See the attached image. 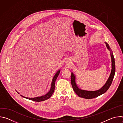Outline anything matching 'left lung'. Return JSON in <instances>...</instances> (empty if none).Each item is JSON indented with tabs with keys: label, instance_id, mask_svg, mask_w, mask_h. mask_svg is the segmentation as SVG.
I'll use <instances>...</instances> for the list:
<instances>
[{
	"label": "left lung",
	"instance_id": "left-lung-1",
	"mask_svg": "<svg viewBox=\"0 0 123 123\" xmlns=\"http://www.w3.org/2000/svg\"><path fill=\"white\" fill-rule=\"evenodd\" d=\"M106 44V46L108 48V49L111 51V74L107 81L106 83L103 86L97 91H86V90H83L77 86L76 82H75V76L74 74L72 73V75H71V83L73 86V88L74 89V91L76 93V94L79 97L86 98V99H92L95 97H97L103 93L106 92L109 87H110L112 82L113 81L114 74L115 73V60L113 56V53L112 52L111 49V48L110 47L109 44L105 42Z\"/></svg>",
	"mask_w": 123,
	"mask_h": 123
}]
</instances>
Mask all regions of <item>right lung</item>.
<instances>
[{
	"label": "right lung",
	"instance_id": "right-lung-1",
	"mask_svg": "<svg viewBox=\"0 0 123 123\" xmlns=\"http://www.w3.org/2000/svg\"><path fill=\"white\" fill-rule=\"evenodd\" d=\"M60 72V70H59L55 74V75L54 76L53 79H52V82H51V87L50 89L49 90V91L45 95L40 96V97H34V98H28V97H24L21 95H20L22 97L25 98L26 99L33 101H36V102H41V101H45L48 99H49L51 96L52 95V94H53L54 91H55V81L58 76V75L59 74V73Z\"/></svg>",
	"mask_w": 123,
	"mask_h": 123
}]
</instances>
